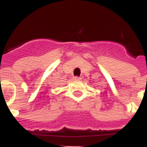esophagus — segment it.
Wrapping results in <instances>:
<instances>
[{
    "label": "esophagus",
    "mask_w": 147,
    "mask_h": 147,
    "mask_svg": "<svg viewBox=\"0 0 147 147\" xmlns=\"http://www.w3.org/2000/svg\"><path fill=\"white\" fill-rule=\"evenodd\" d=\"M81 78L80 77H77V76H76V77H74V80H80Z\"/></svg>",
    "instance_id": "1"
}]
</instances>
